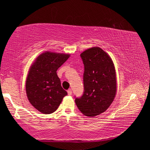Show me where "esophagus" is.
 Masks as SVG:
<instances>
[{
    "label": "esophagus",
    "mask_w": 150,
    "mask_h": 150,
    "mask_svg": "<svg viewBox=\"0 0 150 150\" xmlns=\"http://www.w3.org/2000/svg\"><path fill=\"white\" fill-rule=\"evenodd\" d=\"M67 93H68V95H72V91H71V89H69L67 91Z\"/></svg>",
    "instance_id": "obj_1"
}]
</instances>
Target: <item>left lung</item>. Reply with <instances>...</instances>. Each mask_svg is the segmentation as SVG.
<instances>
[{
  "label": "left lung",
  "mask_w": 150,
  "mask_h": 150,
  "mask_svg": "<svg viewBox=\"0 0 150 150\" xmlns=\"http://www.w3.org/2000/svg\"><path fill=\"white\" fill-rule=\"evenodd\" d=\"M85 72L84 93L75 103L81 113L94 117L107 110L115 99L117 81L115 64L107 53L93 47L81 54Z\"/></svg>",
  "instance_id": "obj_1"
}]
</instances>
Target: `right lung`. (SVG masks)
<instances>
[{
  "label": "right lung",
  "mask_w": 150,
  "mask_h": 150,
  "mask_svg": "<svg viewBox=\"0 0 150 150\" xmlns=\"http://www.w3.org/2000/svg\"><path fill=\"white\" fill-rule=\"evenodd\" d=\"M70 55L46 51L30 66L26 81V95L30 104L40 112H54L67 95L61 85L57 70Z\"/></svg>",
  "instance_id": "obj_1"
}]
</instances>
